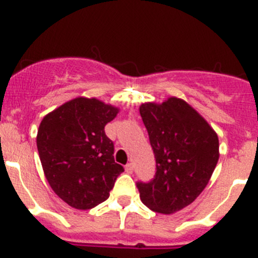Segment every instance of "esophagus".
<instances>
[{"instance_id": "34e87169", "label": "esophagus", "mask_w": 258, "mask_h": 258, "mask_svg": "<svg viewBox=\"0 0 258 258\" xmlns=\"http://www.w3.org/2000/svg\"><path fill=\"white\" fill-rule=\"evenodd\" d=\"M124 170H126L127 173H132L134 172V165H132V163H127V165L124 166Z\"/></svg>"}]
</instances>
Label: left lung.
<instances>
[{"label":"left lung","instance_id":"obj_1","mask_svg":"<svg viewBox=\"0 0 258 258\" xmlns=\"http://www.w3.org/2000/svg\"><path fill=\"white\" fill-rule=\"evenodd\" d=\"M156 158V175L137 182L144 205L171 215L191 205L209 183L220 157L215 130L182 98L140 106Z\"/></svg>","mask_w":258,"mask_h":258}]
</instances>
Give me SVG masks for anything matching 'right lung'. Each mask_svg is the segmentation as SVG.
Returning a JSON list of instances; mask_svg holds the SVG:
<instances>
[{
	"mask_svg": "<svg viewBox=\"0 0 258 258\" xmlns=\"http://www.w3.org/2000/svg\"><path fill=\"white\" fill-rule=\"evenodd\" d=\"M118 111L95 97H77L41 121L36 142L46 179L74 209L91 210L106 201L123 172L105 134Z\"/></svg>",
	"mask_w": 258,
	"mask_h": 258,
	"instance_id": "obj_1",
	"label": "right lung"
}]
</instances>
